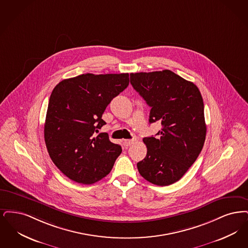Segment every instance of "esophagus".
Instances as JSON below:
<instances>
[{
  "instance_id": "esophagus-1",
  "label": "esophagus",
  "mask_w": 248,
  "mask_h": 248,
  "mask_svg": "<svg viewBox=\"0 0 248 248\" xmlns=\"http://www.w3.org/2000/svg\"><path fill=\"white\" fill-rule=\"evenodd\" d=\"M135 141H136L135 138L130 139V140H124V145H125V146H129V145H131L132 143H134Z\"/></svg>"
}]
</instances>
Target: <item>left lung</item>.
<instances>
[{
	"instance_id": "obj_1",
	"label": "left lung",
	"mask_w": 248,
	"mask_h": 248,
	"mask_svg": "<svg viewBox=\"0 0 248 248\" xmlns=\"http://www.w3.org/2000/svg\"><path fill=\"white\" fill-rule=\"evenodd\" d=\"M130 83L151 108L149 122H161L156 135L143 138L147 154L137 163L149 183L178 182L194 164L205 140L204 103L199 89L172 71L130 74Z\"/></svg>"
}]
</instances>
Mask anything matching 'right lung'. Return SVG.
<instances>
[{"instance_id": "add662e5", "label": "right lung", "mask_w": 248, "mask_h": 248, "mask_svg": "<svg viewBox=\"0 0 248 248\" xmlns=\"http://www.w3.org/2000/svg\"><path fill=\"white\" fill-rule=\"evenodd\" d=\"M128 73L82 74L62 80L49 99L44 140L51 159L76 183L93 184L111 171L122 149L108 133L102 116L128 85Z\"/></svg>"}]
</instances>
